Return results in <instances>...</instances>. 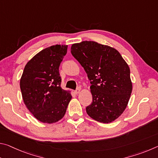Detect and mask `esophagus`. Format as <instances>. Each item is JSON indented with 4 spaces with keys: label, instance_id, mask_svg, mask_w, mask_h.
<instances>
[{
    "label": "esophagus",
    "instance_id": "34e87169",
    "mask_svg": "<svg viewBox=\"0 0 158 158\" xmlns=\"http://www.w3.org/2000/svg\"><path fill=\"white\" fill-rule=\"evenodd\" d=\"M80 90H81V88L78 87V88H77V89L75 90H74V93H77H77H79L80 92Z\"/></svg>",
    "mask_w": 158,
    "mask_h": 158
}]
</instances>
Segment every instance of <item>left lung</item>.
<instances>
[{
	"label": "left lung",
	"mask_w": 158,
	"mask_h": 158,
	"mask_svg": "<svg viewBox=\"0 0 158 158\" xmlns=\"http://www.w3.org/2000/svg\"><path fill=\"white\" fill-rule=\"evenodd\" d=\"M71 53L91 84L93 102L85 108L88 115L103 123L114 121L126 108L132 93L127 64L116 49L93 41L73 44Z\"/></svg>",
	"instance_id": "obj_1"
}]
</instances>
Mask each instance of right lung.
Wrapping results in <instances>:
<instances>
[{"label":"right lung","instance_id":"right-lung-1","mask_svg":"<svg viewBox=\"0 0 158 158\" xmlns=\"http://www.w3.org/2000/svg\"><path fill=\"white\" fill-rule=\"evenodd\" d=\"M68 45H53L42 50L26 64L20 89L26 107L42 123H53L64 116L72 95L62 89L59 66Z\"/></svg>","mask_w":158,"mask_h":158}]
</instances>
